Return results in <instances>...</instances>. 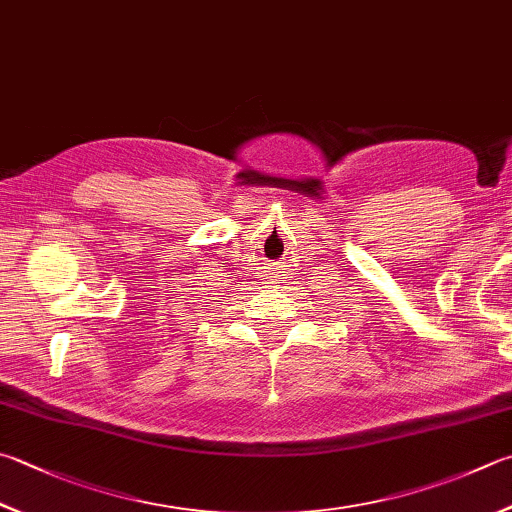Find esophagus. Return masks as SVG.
I'll return each mask as SVG.
<instances>
[{"instance_id": "obj_1", "label": "esophagus", "mask_w": 512, "mask_h": 512, "mask_svg": "<svg viewBox=\"0 0 512 512\" xmlns=\"http://www.w3.org/2000/svg\"><path fill=\"white\" fill-rule=\"evenodd\" d=\"M272 278H274V281H276V274H274V276H272Z\"/></svg>"}]
</instances>
